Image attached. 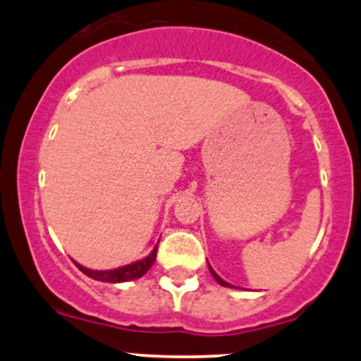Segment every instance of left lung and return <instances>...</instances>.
I'll return each instance as SVG.
<instances>
[{"mask_svg":"<svg viewBox=\"0 0 361 361\" xmlns=\"http://www.w3.org/2000/svg\"><path fill=\"white\" fill-rule=\"evenodd\" d=\"M209 270H210V273H212V276H214V279L217 280V283H219V285H222V287H229V288H234L233 285H231V283H227V281H224V280L221 279V276H219L217 273H215V271L212 270V267H210V264H209Z\"/></svg>","mask_w":361,"mask_h":361,"instance_id":"1","label":"left lung"}]
</instances>
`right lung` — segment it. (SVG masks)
Returning a JSON list of instances; mask_svg holds the SVG:
<instances>
[{"instance_id": "1", "label": "right lung", "mask_w": 361, "mask_h": 361, "mask_svg": "<svg viewBox=\"0 0 361 361\" xmlns=\"http://www.w3.org/2000/svg\"><path fill=\"white\" fill-rule=\"evenodd\" d=\"M156 255H157V246L152 250L144 259L135 261V263L126 264V267L115 268V270H90V268L81 267L80 263L74 261L80 270L88 275L90 279L98 280V281H106V283H122V281H130V280H137L142 275H146L149 271V268L152 267V263L156 261Z\"/></svg>"}]
</instances>
